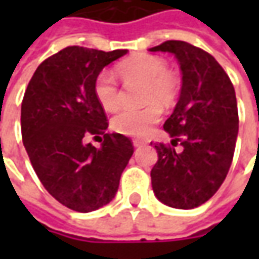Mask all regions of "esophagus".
I'll use <instances>...</instances> for the list:
<instances>
[{"label": "esophagus", "mask_w": 259, "mask_h": 259, "mask_svg": "<svg viewBox=\"0 0 259 259\" xmlns=\"http://www.w3.org/2000/svg\"><path fill=\"white\" fill-rule=\"evenodd\" d=\"M146 144V141L144 140H133V146L137 148V147H141V146H144Z\"/></svg>", "instance_id": "34e87169"}]
</instances>
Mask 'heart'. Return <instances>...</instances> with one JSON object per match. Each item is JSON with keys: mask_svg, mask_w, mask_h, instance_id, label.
Returning a JSON list of instances; mask_svg holds the SVG:
<instances>
[{"mask_svg": "<svg viewBox=\"0 0 259 259\" xmlns=\"http://www.w3.org/2000/svg\"><path fill=\"white\" fill-rule=\"evenodd\" d=\"M126 81L143 83L141 108H123L112 118L111 126L115 132L126 136H146L152 124L161 119V107L174 105L180 94V77L168 69V62L158 55L136 54L122 61L118 66ZM94 96L105 111L118 109L122 93L112 74L102 70L94 79Z\"/></svg>", "mask_w": 259, "mask_h": 259, "instance_id": "b5f03b06", "label": "heart"}]
</instances>
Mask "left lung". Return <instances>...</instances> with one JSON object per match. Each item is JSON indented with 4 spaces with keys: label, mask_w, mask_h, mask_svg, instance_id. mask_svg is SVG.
I'll return each mask as SVG.
<instances>
[{
    "label": "left lung",
    "mask_w": 259,
    "mask_h": 259,
    "mask_svg": "<svg viewBox=\"0 0 259 259\" xmlns=\"http://www.w3.org/2000/svg\"><path fill=\"white\" fill-rule=\"evenodd\" d=\"M150 51L174 54L180 65L179 101L163 129L174 137L172 146L183 148L154 144L152 190L165 205L193 209L217 193L232 165L239 133L236 93L222 66L201 48L169 40Z\"/></svg>",
    "instance_id": "obj_1"
}]
</instances>
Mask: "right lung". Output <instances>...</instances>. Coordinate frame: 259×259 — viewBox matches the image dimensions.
I'll list each match as a JSON object with an SVG mask.
<instances>
[{
    "label": "right lung",
    "mask_w": 259,
    "mask_h": 259,
    "mask_svg": "<svg viewBox=\"0 0 259 259\" xmlns=\"http://www.w3.org/2000/svg\"><path fill=\"white\" fill-rule=\"evenodd\" d=\"M126 54L66 47L38 65L25 91L20 124L27 155L46 190L73 211L111 202L135 151L126 136L105 133L107 116L93 89L97 74ZM101 134L98 149L85 144L89 135Z\"/></svg>",
    "instance_id": "right-lung-1"
}]
</instances>
